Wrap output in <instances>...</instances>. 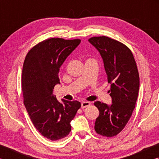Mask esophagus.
<instances>
[{
	"mask_svg": "<svg viewBox=\"0 0 159 159\" xmlns=\"http://www.w3.org/2000/svg\"><path fill=\"white\" fill-rule=\"evenodd\" d=\"M90 105V102H83L81 103V108L83 109V108H85V107H87L88 106Z\"/></svg>",
	"mask_w": 159,
	"mask_h": 159,
	"instance_id": "esophagus-1",
	"label": "esophagus"
}]
</instances>
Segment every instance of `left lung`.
<instances>
[{
  "label": "left lung",
  "instance_id": "left-lung-1",
  "mask_svg": "<svg viewBox=\"0 0 159 159\" xmlns=\"http://www.w3.org/2000/svg\"><path fill=\"white\" fill-rule=\"evenodd\" d=\"M103 59L112 104L99 101L94 105L99 111L95 130L100 135L111 138L121 132L135 107L139 88V76L136 61L130 48L107 36H94L88 39Z\"/></svg>",
  "mask_w": 159,
  "mask_h": 159
}]
</instances>
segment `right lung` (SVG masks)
I'll list each match as a JSON object with an SVG mask.
<instances>
[{
	"mask_svg": "<svg viewBox=\"0 0 159 159\" xmlns=\"http://www.w3.org/2000/svg\"><path fill=\"white\" fill-rule=\"evenodd\" d=\"M80 43V39H46L32 48L24 61V104L34 127L52 141L68 135L71 130L70 122L81 107L76 100L62 99L64 103H60L52 95L55 85L60 83V66Z\"/></svg>",
	"mask_w": 159,
	"mask_h": 159,
	"instance_id": "add662e5",
	"label": "right lung"
}]
</instances>
